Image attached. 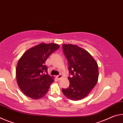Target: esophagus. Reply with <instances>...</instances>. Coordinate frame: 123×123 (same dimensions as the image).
I'll use <instances>...</instances> for the list:
<instances>
[{
    "mask_svg": "<svg viewBox=\"0 0 123 123\" xmlns=\"http://www.w3.org/2000/svg\"><path fill=\"white\" fill-rule=\"evenodd\" d=\"M56 78H57L58 80H60L62 78V75H58V76H56Z\"/></svg>",
    "mask_w": 123,
    "mask_h": 123,
    "instance_id": "esophagus-1",
    "label": "esophagus"
}]
</instances>
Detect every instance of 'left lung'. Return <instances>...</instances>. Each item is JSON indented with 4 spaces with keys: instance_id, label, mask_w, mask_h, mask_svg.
<instances>
[{
    "instance_id": "left-lung-1",
    "label": "left lung",
    "mask_w": 123,
    "mask_h": 123,
    "mask_svg": "<svg viewBox=\"0 0 123 123\" xmlns=\"http://www.w3.org/2000/svg\"><path fill=\"white\" fill-rule=\"evenodd\" d=\"M63 50L69 64V87L62 89L69 99L79 100L86 98L97 83L98 64L86 50L72 44H63Z\"/></svg>"
}]
</instances>
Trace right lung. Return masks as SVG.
<instances>
[{"mask_svg":"<svg viewBox=\"0 0 123 123\" xmlns=\"http://www.w3.org/2000/svg\"><path fill=\"white\" fill-rule=\"evenodd\" d=\"M59 47L56 43H41L29 48L20 58L16 67V79L26 96L37 100L47 93L54 78L47 74L45 64L48 57ZM45 72L47 74L43 73Z\"/></svg>","mask_w":123,"mask_h":123,"instance_id":"add662e5","label":"right lung"}]
</instances>
